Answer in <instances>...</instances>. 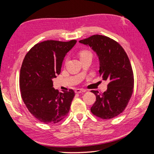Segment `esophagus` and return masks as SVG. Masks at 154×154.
Here are the masks:
<instances>
[{
    "label": "esophagus",
    "instance_id": "obj_1",
    "mask_svg": "<svg viewBox=\"0 0 154 154\" xmlns=\"http://www.w3.org/2000/svg\"><path fill=\"white\" fill-rule=\"evenodd\" d=\"M86 90H84V89H80V88H78L76 89V90H75V92H76V94H80V93H82V92H85Z\"/></svg>",
    "mask_w": 154,
    "mask_h": 154
}]
</instances>
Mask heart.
Segmentation results:
<instances>
[{
	"mask_svg": "<svg viewBox=\"0 0 154 154\" xmlns=\"http://www.w3.org/2000/svg\"><path fill=\"white\" fill-rule=\"evenodd\" d=\"M79 55L80 58H82L86 56H92V54L88 50H82L79 52Z\"/></svg>",
	"mask_w": 154,
	"mask_h": 154,
	"instance_id": "obj_1",
	"label": "heart"
}]
</instances>
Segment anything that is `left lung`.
<instances>
[{"label":"left lung","mask_w":154,"mask_h":154,"mask_svg":"<svg viewBox=\"0 0 154 154\" xmlns=\"http://www.w3.org/2000/svg\"><path fill=\"white\" fill-rule=\"evenodd\" d=\"M79 42L96 52L100 76L109 82L103 93L92 90L96 100L91 112L104 120L117 116L126 108L134 90V73L126 52L118 42L106 36L96 34Z\"/></svg>","instance_id":"8db88e82"}]
</instances>
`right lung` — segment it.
I'll list each match as a JSON object with an SVG mask.
<instances>
[{"mask_svg": "<svg viewBox=\"0 0 154 154\" xmlns=\"http://www.w3.org/2000/svg\"><path fill=\"white\" fill-rule=\"evenodd\" d=\"M76 43L46 40L38 43L28 52L20 68L21 97L29 111L45 124H56L67 116L74 91L59 92L52 79L60 73L66 53Z\"/></svg>", "mask_w": 154, "mask_h": 154, "instance_id": "add662e5", "label": "right lung"}]
</instances>
